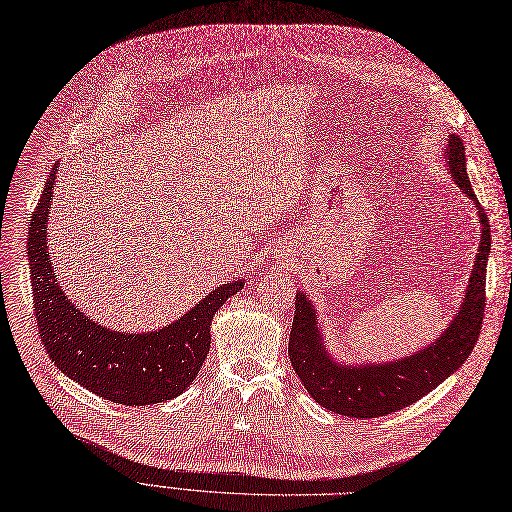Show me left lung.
Here are the masks:
<instances>
[{"mask_svg":"<svg viewBox=\"0 0 512 512\" xmlns=\"http://www.w3.org/2000/svg\"><path fill=\"white\" fill-rule=\"evenodd\" d=\"M445 156L453 181L479 206L481 242L462 306L437 342L392 363H337L329 356L325 339L320 335L312 301L301 291L295 297L289 337L291 365L312 399L333 413L350 415V418H380L420 401L424 394L432 392L453 371L460 369L477 344L485 314V268L491 251L489 219L472 192L464 143L458 137H449Z\"/></svg>","mask_w":512,"mask_h":512,"instance_id":"1","label":"left lung"}]
</instances>
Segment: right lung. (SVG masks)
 Here are the masks:
<instances>
[{"label": "right lung", "instance_id": "right-lung-1", "mask_svg": "<svg viewBox=\"0 0 512 512\" xmlns=\"http://www.w3.org/2000/svg\"><path fill=\"white\" fill-rule=\"evenodd\" d=\"M56 168L59 164L50 170L44 194L29 219L27 238L35 320L48 356L69 380L105 401L139 407L175 399L196 380L211 348L215 312L244 282L232 280L217 287L175 323L158 331L122 333L94 323L59 287L46 246Z\"/></svg>", "mask_w": 512, "mask_h": 512}]
</instances>
